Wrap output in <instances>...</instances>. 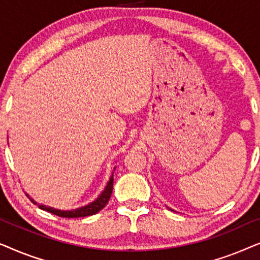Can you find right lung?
I'll use <instances>...</instances> for the list:
<instances>
[{
    "label": "right lung",
    "instance_id": "add662e5",
    "mask_svg": "<svg viewBox=\"0 0 260 260\" xmlns=\"http://www.w3.org/2000/svg\"><path fill=\"white\" fill-rule=\"evenodd\" d=\"M112 188H113V175L110 177L108 184L104 188V190L102 191V194L95 199L93 202L88 204L87 206H84V207L73 209V211H60V209H55L52 207H47V206L39 205V208L44 209V211H47L52 214L61 216V218H83V216H88L93 215L99 211H102L103 208L105 207L106 204H108L110 198H111L112 194ZM31 202H34L33 199H30ZM37 205V202H34Z\"/></svg>",
    "mask_w": 260,
    "mask_h": 260
}]
</instances>
